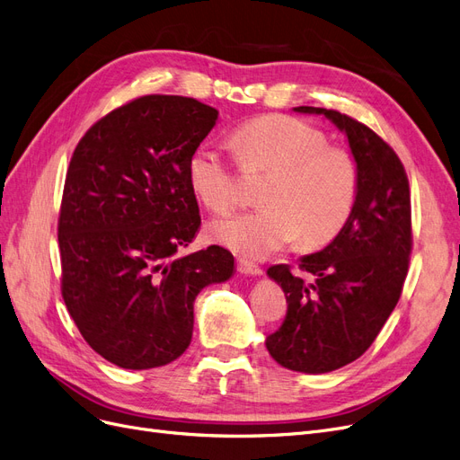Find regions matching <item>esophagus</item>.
I'll return each mask as SVG.
<instances>
[{"label": "esophagus", "instance_id": "obj_1", "mask_svg": "<svg viewBox=\"0 0 460 460\" xmlns=\"http://www.w3.org/2000/svg\"><path fill=\"white\" fill-rule=\"evenodd\" d=\"M236 267H239V270L243 275H252V277H260L263 273V269L253 263V261H248V260H236Z\"/></svg>", "mask_w": 460, "mask_h": 460}]
</instances>
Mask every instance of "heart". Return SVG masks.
<instances>
[{"label":"heart","instance_id":"b5f03b06","mask_svg":"<svg viewBox=\"0 0 460 460\" xmlns=\"http://www.w3.org/2000/svg\"><path fill=\"white\" fill-rule=\"evenodd\" d=\"M233 146L244 170L270 178L260 195L263 207L210 226L219 244L244 258H263L297 236L305 248L324 246L349 224L358 199V161L349 149L328 146L320 128L290 115H263L236 128ZM187 178L212 212H227L239 197L236 161L219 146H197Z\"/></svg>","mask_w":460,"mask_h":460}]
</instances>
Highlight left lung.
<instances>
[{
	"mask_svg": "<svg viewBox=\"0 0 460 460\" xmlns=\"http://www.w3.org/2000/svg\"><path fill=\"white\" fill-rule=\"evenodd\" d=\"M294 110L326 115L347 132L360 187L343 231L299 261L311 281L286 263L269 267L267 275L286 294L288 311L265 345L288 369L328 373L360 358L396 307L413 248L411 195L396 151L367 125L335 110Z\"/></svg>",
	"mask_w": 460,
	"mask_h": 460,
	"instance_id": "8db88e82",
	"label": "left lung"
}]
</instances>
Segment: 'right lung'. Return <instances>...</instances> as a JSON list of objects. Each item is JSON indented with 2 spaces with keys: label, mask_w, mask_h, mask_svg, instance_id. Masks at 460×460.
I'll use <instances>...</instances> for the list:
<instances>
[{
  "label": "right lung",
  "mask_w": 460,
  "mask_h": 460,
  "mask_svg": "<svg viewBox=\"0 0 460 460\" xmlns=\"http://www.w3.org/2000/svg\"><path fill=\"white\" fill-rule=\"evenodd\" d=\"M216 121L195 98L146 94L98 119L74 149L60 290L84 341L119 367L176 360L191 343L197 294L233 275L221 246L178 256L200 226L187 161Z\"/></svg>",
  "instance_id": "1"
}]
</instances>
